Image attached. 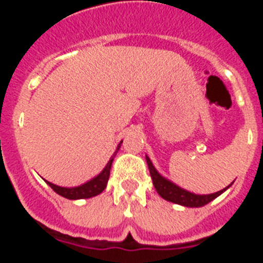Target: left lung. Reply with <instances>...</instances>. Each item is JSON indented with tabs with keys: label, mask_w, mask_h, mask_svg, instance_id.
Returning <instances> with one entry per match:
<instances>
[{
	"label": "left lung",
	"mask_w": 263,
	"mask_h": 263,
	"mask_svg": "<svg viewBox=\"0 0 263 263\" xmlns=\"http://www.w3.org/2000/svg\"><path fill=\"white\" fill-rule=\"evenodd\" d=\"M146 162H147L148 170H150V175L153 179V184H154L155 190H157L158 194L163 197L164 200L171 201V203L179 204V205L184 206H191V208H197V206H203L205 204H208L210 201H212L213 199H216L217 196L222 194L224 191H227L229 185L221 191L215 192V194L210 195H195L192 192H188L183 188H180L179 185L174 184L173 182H170L168 179L163 178L158 173L155 167L153 166L150 158L146 155Z\"/></svg>",
	"instance_id": "1"
}]
</instances>
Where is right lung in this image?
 <instances>
[{"label":"right lung","mask_w":263,"mask_h":263,"mask_svg":"<svg viewBox=\"0 0 263 263\" xmlns=\"http://www.w3.org/2000/svg\"><path fill=\"white\" fill-rule=\"evenodd\" d=\"M121 141L117 146V150L115 152V154L111 155V158L109 159L108 164L105 166V168L101 171L97 176H95L93 179H90L89 182L84 183V184L79 185V187H72V188H67V187H59L57 184H52V183L47 182V184L52 188L53 191L57 192L58 195L60 196L66 197V199H69V200H78V199H88V197H93L96 195L101 194V192L105 190L106 184H108V179H109V174H110V167H111V162L115 159L116 154H117L118 148L121 147Z\"/></svg>","instance_id":"obj_1"}]
</instances>
